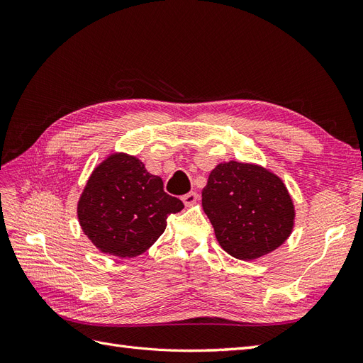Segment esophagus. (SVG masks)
Instances as JSON below:
<instances>
[{"instance_id": "esophagus-1", "label": "esophagus", "mask_w": 363, "mask_h": 363, "mask_svg": "<svg viewBox=\"0 0 363 363\" xmlns=\"http://www.w3.org/2000/svg\"><path fill=\"white\" fill-rule=\"evenodd\" d=\"M182 200H183V203H184V206H192V204H195L196 203V200H199V194L196 192H189V194H186V195H183L182 196Z\"/></svg>"}]
</instances>
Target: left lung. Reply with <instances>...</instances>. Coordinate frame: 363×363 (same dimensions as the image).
<instances>
[{
	"mask_svg": "<svg viewBox=\"0 0 363 363\" xmlns=\"http://www.w3.org/2000/svg\"><path fill=\"white\" fill-rule=\"evenodd\" d=\"M201 195L219 245L236 259L265 256L292 233L295 211L286 186L259 164L219 163Z\"/></svg>",
	"mask_w": 363,
	"mask_h": 363,
	"instance_id": "left-lung-1",
	"label": "left lung"
}]
</instances>
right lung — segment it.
<instances>
[{
	"mask_svg": "<svg viewBox=\"0 0 363 363\" xmlns=\"http://www.w3.org/2000/svg\"><path fill=\"white\" fill-rule=\"evenodd\" d=\"M183 207L138 157L113 152L91 174L77 215L98 250L127 259L155 244L167 228V218Z\"/></svg>",
	"mask_w": 363,
	"mask_h": 363,
	"instance_id": "add662e5",
	"label": "right lung"
}]
</instances>
